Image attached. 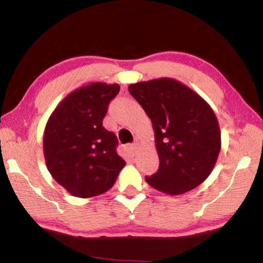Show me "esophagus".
Masks as SVG:
<instances>
[{"instance_id":"34e87169","label":"esophagus","mask_w":263,"mask_h":263,"mask_svg":"<svg viewBox=\"0 0 263 263\" xmlns=\"http://www.w3.org/2000/svg\"><path fill=\"white\" fill-rule=\"evenodd\" d=\"M128 149H130V152H131L132 154H136V153H137V144L128 145Z\"/></svg>"}]
</instances>
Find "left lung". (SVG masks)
Listing matches in <instances>:
<instances>
[{
    "label": "left lung",
    "mask_w": 263,
    "mask_h": 263,
    "mask_svg": "<svg viewBox=\"0 0 263 263\" xmlns=\"http://www.w3.org/2000/svg\"><path fill=\"white\" fill-rule=\"evenodd\" d=\"M128 91L147 114L155 135L160 166L146 182L172 196L203 183L221 148L219 124L208 102L171 78L132 83Z\"/></svg>",
    "instance_id": "8db88e82"
}]
</instances>
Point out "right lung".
Segmentation results:
<instances>
[{
    "label": "right lung",
    "mask_w": 263,
    "mask_h": 263,
    "mask_svg": "<svg viewBox=\"0 0 263 263\" xmlns=\"http://www.w3.org/2000/svg\"><path fill=\"white\" fill-rule=\"evenodd\" d=\"M119 84L90 82L75 89L53 110L43 138L45 163L53 179L75 197L89 198L112 188L125 161L115 133L103 127Z\"/></svg>",
    "instance_id": "add662e5"
}]
</instances>
